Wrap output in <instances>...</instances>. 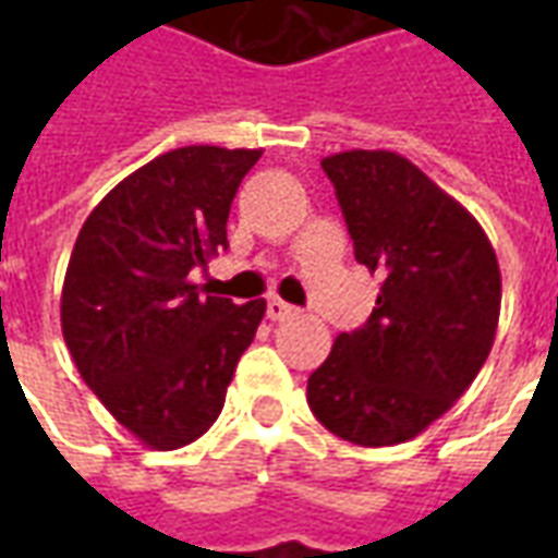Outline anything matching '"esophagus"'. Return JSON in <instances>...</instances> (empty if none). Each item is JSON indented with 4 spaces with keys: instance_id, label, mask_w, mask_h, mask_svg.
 <instances>
[{
    "instance_id": "34e87169",
    "label": "esophagus",
    "mask_w": 558,
    "mask_h": 558,
    "mask_svg": "<svg viewBox=\"0 0 558 558\" xmlns=\"http://www.w3.org/2000/svg\"><path fill=\"white\" fill-rule=\"evenodd\" d=\"M292 311H295V307L283 302V299H278V295H271V299H268V302H266L268 319H275V323H280V319H287V316H292Z\"/></svg>"
}]
</instances>
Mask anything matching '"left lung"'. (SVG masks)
<instances>
[{
    "mask_svg": "<svg viewBox=\"0 0 558 558\" xmlns=\"http://www.w3.org/2000/svg\"><path fill=\"white\" fill-rule=\"evenodd\" d=\"M355 259L383 275L371 319L307 379L319 424L367 448L407 442L454 407L490 355L502 278L466 208L398 151L323 158Z\"/></svg>",
    "mask_w": 558,
    "mask_h": 558,
    "instance_id": "left-lung-1",
    "label": "left lung"
}]
</instances>
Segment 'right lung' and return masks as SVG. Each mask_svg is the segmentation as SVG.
I'll return each mask as SVG.
<instances>
[{
    "mask_svg": "<svg viewBox=\"0 0 558 558\" xmlns=\"http://www.w3.org/2000/svg\"><path fill=\"white\" fill-rule=\"evenodd\" d=\"M259 148H172L131 172L83 223L62 287V335L86 386L140 442L172 451L223 410L266 302L191 283L227 247L232 196Z\"/></svg>",
    "mask_w": 558,
    "mask_h": 558,
    "instance_id": "add662e5",
    "label": "right lung"
}]
</instances>
